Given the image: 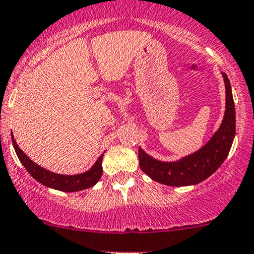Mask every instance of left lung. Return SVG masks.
Returning a JSON list of instances; mask_svg holds the SVG:
<instances>
[{
    "mask_svg": "<svg viewBox=\"0 0 254 254\" xmlns=\"http://www.w3.org/2000/svg\"><path fill=\"white\" fill-rule=\"evenodd\" d=\"M226 89V110L220 128L206 144L195 153L174 163H163L150 158L139 148V166L144 174L156 182L167 186H190L204 181L220 167L226 159L236 132V116L231 84L223 73Z\"/></svg>",
    "mask_w": 254,
    "mask_h": 254,
    "instance_id": "1",
    "label": "left lung"
}]
</instances>
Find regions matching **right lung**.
Listing matches in <instances>:
<instances>
[{"label":"right lung","mask_w":254,"mask_h":254,"mask_svg":"<svg viewBox=\"0 0 254 254\" xmlns=\"http://www.w3.org/2000/svg\"><path fill=\"white\" fill-rule=\"evenodd\" d=\"M12 142L14 150L17 153V156L19 158L20 163L23 166L27 169L31 176L40 182L41 185L46 186V187L55 188V190H64V192H78V190H87L89 187H93L96 182L100 180L101 175H103V166H101V161H103V155L96 160L94 166L90 170L84 174L79 175H73V176H68V175H59L50 172L48 170L43 169L39 165H36L34 161H31L24 153L19 149V146L15 143L14 138L12 135Z\"/></svg>","instance_id":"add662e5"}]
</instances>
